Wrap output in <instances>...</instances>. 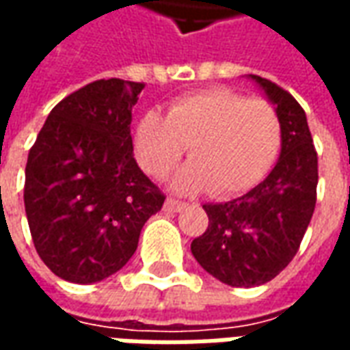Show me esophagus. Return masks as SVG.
<instances>
[{
	"label": "esophagus",
	"mask_w": 350,
	"mask_h": 350,
	"mask_svg": "<svg viewBox=\"0 0 350 350\" xmlns=\"http://www.w3.org/2000/svg\"><path fill=\"white\" fill-rule=\"evenodd\" d=\"M183 208H185V202H182V200H176L172 197L165 200V210H168V212H180Z\"/></svg>",
	"instance_id": "obj_1"
}]
</instances>
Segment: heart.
Returning a JSON list of instances; mask_svg holds the SVG:
<instances>
[{
	"instance_id": "obj_1",
	"label": "heart",
	"mask_w": 350,
	"mask_h": 350,
	"mask_svg": "<svg viewBox=\"0 0 350 350\" xmlns=\"http://www.w3.org/2000/svg\"><path fill=\"white\" fill-rule=\"evenodd\" d=\"M187 146L193 161L174 178L176 189L210 187L215 197H232L270 172L281 148V122L268 100L228 88L185 95L168 107L167 118L146 112L138 120L135 153L152 178L174 170Z\"/></svg>"
}]
</instances>
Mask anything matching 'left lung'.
<instances>
[{"instance_id":"8db88e82","label":"left lung","mask_w":350,"mask_h":350,"mask_svg":"<svg viewBox=\"0 0 350 350\" xmlns=\"http://www.w3.org/2000/svg\"><path fill=\"white\" fill-rule=\"evenodd\" d=\"M275 105L281 153L266 180L242 197L204 204L208 228L191 253L210 275L230 286H258L285 268L300 247L317 202L319 163L300 103L283 88L250 75Z\"/></svg>"}]
</instances>
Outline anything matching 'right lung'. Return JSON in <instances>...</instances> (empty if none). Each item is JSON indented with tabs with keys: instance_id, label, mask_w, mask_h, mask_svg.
I'll use <instances>...</instances> for the list:
<instances>
[{
	"instance_id": "add662e5",
	"label": "right lung",
	"mask_w": 350,
	"mask_h": 350,
	"mask_svg": "<svg viewBox=\"0 0 350 350\" xmlns=\"http://www.w3.org/2000/svg\"><path fill=\"white\" fill-rule=\"evenodd\" d=\"M142 82L95 80L59 100L26 165L29 232L42 262L71 283L122 270L165 195L133 157L131 110Z\"/></svg>"
}]
</instances>
